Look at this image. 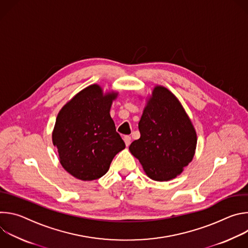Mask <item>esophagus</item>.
Masks as SVG:
<instances>
[{
  "label": "esophagus",
  "instance_id": "esophagus-1",
  "mask_svg": "<svg viewBox=\"0 0 248 248\" xmlns=\"http://www.w3.org/2000/svg\"><path fill=\"white\" fill-rule=\"evenodd\" d=\"M124 143H125L126 146H129V145H130V143H131V137H130V136H128V135L124 136Z\"/></svg>",
  "mask_w": 248,
  "mask_h": 248
}]
</instances>
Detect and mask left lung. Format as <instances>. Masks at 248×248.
Returning a JSON list of instances; mask_svg holds the SVG:
<instances>
[{
	"mask_svg": "<svg viewBox=\"0 0 248 248\" xmlns=\"http://www.w3.org/2000/svg\"><path fill=\"white\" fill-rule=\"evenodd\" d=\"M138 128L140 138L130 144L129 151L150 179H174L193 159L195 129L178 98L167 88H154Z\"/></svg>",
	"mask_w": 248,
	"mask_h": 248,
	"instance_id": "obj_1",
	"label": "left lung"
}]
</instances>
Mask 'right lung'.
<instances>
[{"label":"right lung","mask_w":248,"mask_h":248,"mask_svg":"<svg viewBox=\"0 0 248 248\" xmlns=\"http://www.w3.org/2000/svg\"><path fill=\"white\" fill-rule=\"evenodd\" d=\"M117 96L115 92L103 94L102 88L93 84L78 93L58 114L53 144L62 168L78 180L101 178L125 147L110 115Z\"/></svg>","instance_id":"1"}]
</instances>
